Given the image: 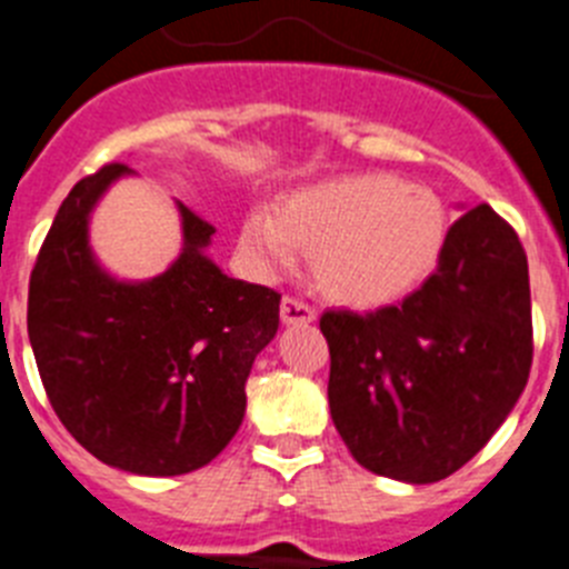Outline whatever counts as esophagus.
<instances>
[{
	"label": "esophagus",
	"instance_id": "1",
	"mask_svg": "<svg viewBox=\"0 0 569 569\" xmlns=\"http://www.w3.org/2000/svg\"><path fill=\"white\" fill-rule=\"evenodd\" d=\"M281 322L284 325H310L317 322V310L305 305L302 299H293V296H284L281 299Z\"/></svg>",
	"mask_w": 569,
	"mask_h": 569
}]
</instances>
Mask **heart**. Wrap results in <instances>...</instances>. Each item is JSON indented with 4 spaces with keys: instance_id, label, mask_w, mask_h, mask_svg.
Here are the masks:
<instances>
[{
    "instance_id": "obj_1",
    "label": "heart",
    "mask_w": 569,
    "mask_h": 569,
    "mask_svg": "<svg viewBox=\"0 0 569 569\" xmlns=\"http://www.w3.org/2000/svg\"><path fill=\"white\" fill-rule=\"evenodd\" d=\"M449 236L443 201L395 174H345L310 183L270 210H252L241 250L261 270L288 264L296 247L310 250V273L331 302L380 308L420 288Z\"/></svg>"
}]
</instances>
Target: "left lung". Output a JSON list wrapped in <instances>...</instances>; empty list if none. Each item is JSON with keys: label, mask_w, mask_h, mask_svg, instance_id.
<instances>
[{"label": "left lung", "mask_w": 569, "mask_h": 569, "mask_svg": "<svg viewBox=\"0 0 569 569\" xmlns=\"http://www.w3.org/2000/svg\"><path fill=\"white\" fill-rule=\"evenodd\" d=\"M328 402L368 472L449 478L516 409L532 366L527 252L489 203L449 227L437 270L402 305L319 319Z\"/></svg>", "instance_id": "left-lung-1"}]
</instances>
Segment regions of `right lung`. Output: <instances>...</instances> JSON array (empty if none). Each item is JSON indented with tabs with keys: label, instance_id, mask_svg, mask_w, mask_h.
Listing matches in <instances>:
<instances>
[{
	"label": "right lung",
	"instance_id": "obj_1",
	"mask_svg": "<svg viewBox=\"0 0 569 569\" xmlns=\"http://www.w3.org/2000/svg\"><path fill=\"white\" fill-rule=\"evenodd\" d=\"M134 174L82 178L46 236L28 290V339L53 411L82 449L146 478L196 472L244 420L250 368L279 331L281 296L207 256L212 224L181 201L183 244L152 279H118L89 241L91 212Z\"/></svg>",
	"mask_w": 569,
	"mask_h": 569
}]
</instances>
